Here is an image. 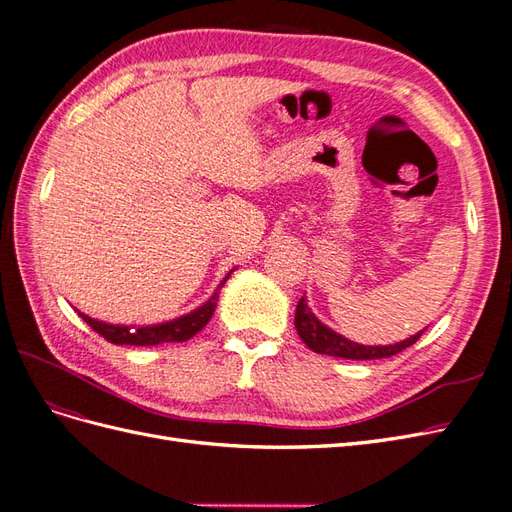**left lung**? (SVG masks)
Listing matches in <instances>:
<instances>
[{
  "mask_svg": "<svg viewBox=\"0 0 512 512\" xmlns=\"http://www.w3.org/2000/svg\"><path fill=\"white\" fill-rule=\"evenodd\" d=\"M294 327H297L299 337L305 342L309 350H314L318 354H329V356H339V359H352V361H369V359H386V356H393L401 350H406L412 346L418 337L423 335L416 333L404 342L393 344V346H363L346 339L344 335L335 333L329 329L327 324H322L314 314L312 309L307 307L305 297L299 299L297 303V314H294Z\"/></svg>",
  "mask_w": 512,
  "mask_h": 512,
  "instance_id": "1",
  "label": "left lung"
}]
</instances>
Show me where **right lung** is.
Listing matches in <instances>:
<instances>
[{"mask_svg":"<svg viewBox=\"0 0 512 512\" xmlns=\"http://www.w3.org/2000/svg\"><path fill=\"white\" fill-rule=\"evenodd\" d=\"M230 273L224 277L222 284L218 286V290L226 284ZM218 290L211 294V299L207 303L196 307L194 312L185 314L181 318L170 320V322L153 324V327H136V329H132V327H123V324L100 322V320L89 318V316H85L81 312H79V316L98 335H102L106 342L119 344V346H123V344H126V346H158V344H170V342H188L190 337H194L198 331H203L207 327V322L211 320V316L215 312V305H218V299H220Z\"/></svg>","mask_w":512,"mask_h":512,"instance_id":"obj_1","label":"right lung"}]
</instances>
